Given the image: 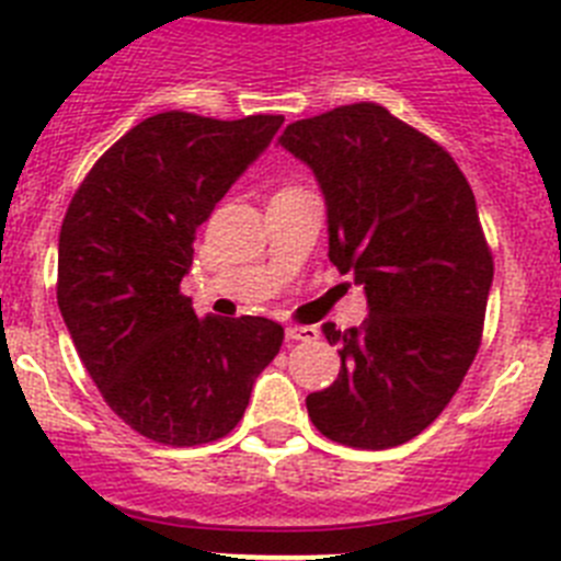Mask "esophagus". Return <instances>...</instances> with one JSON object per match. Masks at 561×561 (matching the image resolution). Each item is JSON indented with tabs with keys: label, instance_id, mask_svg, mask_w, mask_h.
<instances>
[{
	"label": "esophagus",
	"instance_id": "esophagus-1",
	"mask_svg": "<svg viewBox=\"0 0 561 561\" xmlns=\"http://www.w3.org/2000/svg\"><path fill=\"white\" fill-rule=\"evenodd\" d=\"M286 340L289 342L317 340V329L314 325H286Z\"/></svg>",
	"mask_w": 561,
	"mask_h": 561
}]
</instances>
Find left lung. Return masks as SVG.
Returning a JSON list of instances; mask_svg holds the SVG:
<instances>
[{"label":"left lung","mask_w":561,"mask_h":561,"mask_svg":"<svg viewBox=\"0 0 561 561\" xmlns=\"http://www.w3.org/2000/svg\"><path fill=\"white\" fill-rule=\"evenodd\" d=\"M325 199L329 257L368 300L340 348L334 385L306 396L314 427L356 449L415 438L447 408L478 354L494 264L455 160L376 103L286 126Z\"/></svg>","instance_id":"8db88e82"}]
</instances>
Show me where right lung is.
Instances as JSON below:
<instances>
[{
    "label": "right lung",
    "mask_w": 561,
    "mask_h": 561,
    "mask_svg": "<svg viewBox=\"0 0 561 561\" xmlns=\"http://www.w3.org/2000/svg\"><path fill=\"white\" fill-rule=\"evenodd\" d=\"M280 123L153 114L103 153L69 202L58 309L108 408L146 438H225L280 351L284 329L266 317L199 320L180 291L196 230Z\"/></svg>",
    "instance_id": "add662e5"
}]
</instances>
